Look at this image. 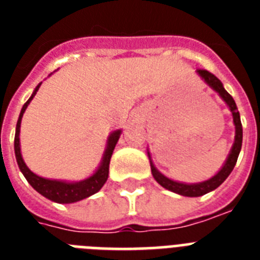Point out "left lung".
Returning a JSON list of instances; mask_svg holds the SVG:
<instances>
[{
  "label": "left lung",
  "instance_id": "8db88e82",
  "mask_svg": "<svg viewBox=\"0 0 260 260\" xmlns=\"http://www.w3.org/2000/svg\"><path fill=\"white\" fill-rule=\"evenodd\" d=\"M197 74L200 75V78L204 81V82L208 85L209 87L216 91V93L221 97V100L225 102L228 108H230L231 113H232V117H234V125H235V142L232 144V148H231L230 154L226 156L225 162L222 165V167L218 170L217 174H214L213 177L206 179L204 182H197V183H183V182L174 181L171 178L163 175L160 171L155 167V165L152 163V159H151L150 152L148 154V158H150V165H151V173H152V177L155 178V181L158 182L159 185L163 186L165 189L170 190L173 193H177L179 196H185V197H200V196H204V194L209 193V191H213L214 189H217L218 186L221 185L222 182L225 181L228 175L232 173L235 165L238 162V156L240 154V150H242V143H243V126L242 121H240V113H239L238 106H236V102L232 98L228 91L224 89L221 81L214 77L212 73L206 70H197Z\"/></svg>",
  "mask_w": 260,
  "mask_h": 260
}]
</instances>
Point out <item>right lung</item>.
Here are the masks:
<instances>
[{
  "label": "right lung",
  "instance_id": "add662e5",
  "mask_svg": "<svg viewBox=\"0 0 260 260\" xmlns=\"http://www.w3.org/2000/svg\"><path fill=\"white\" fill-rule=\"evenodd\" d=\"M40 85H42V82L35 87L34 93L29 97V100L24 104L21 112H20V116H18L17 125H16V135H14V155H16V160H17V165L20 167V171L25 177L26 181L29 182V185L38 193L42 194L43 197L48 198L51 201L58 202V204L78 202L100 191L102 186L105 185L106 179H108V174H109L110 158H112L114 147H116L118 139H120L121 129L113 131L108 136L105 151H104V155H102L100 166L97 167V170L94 171L90 177L78 182H69L60 181V179H50V178H43L40 175H36V174L32 173L28 169V166L24 162V159H22L21 148H20V126H21L22 114H24L25 109L29 105V102L34 100L35 94L38 93Z\"/></svg>",
  "mask_w": 260,
  "mask_h": 260
}]
</instances>
